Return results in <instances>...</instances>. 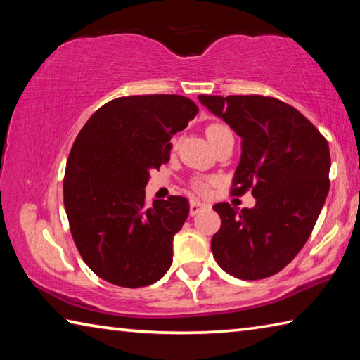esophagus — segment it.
Here are the masks:
<instances>
[{"label":"esophagus","mask_w":360,"mask_h":360,"mask_svg":"<svg viewBox=\"0 0 360 360\" xmlns=\"http://www.w3.org/2000/svg\"><path fill=\"white\" fill-rule=\"evenodd\" d=\"M206 205L202 202H197V200H191V216L198 214L200 211L205 210Z\"/></svg>","instance_id":"esophagus-1"}]
</instances>
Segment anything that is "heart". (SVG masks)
I'll use <instances>...</instances> for the list:
<instances>
[{
    "mask_svg": "<svg viewBox=\"0 0 360 360\" xmlns=\"http://www.w3.org/2000/svg\"><path fill=\"white\" fill-rule=\"evenodd\" d=\"M206 136L211 141L212 146H216L217 143H221L224 138H229V136H233L231 135V131L227 125L224 124H211L208 129H206ZM210 186H211V181L210 179H195L192 182V187L195 192L198 193H208L210 192Z\"/></svg>",
    "mask_w": 360,
    "mask_h": 360,
    "instance_id": "1",
    "label": "heart"
}]
</instances>
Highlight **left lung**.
<instances>
[{"mask_svg":"<svg viewBox=\"0 0 360 360\" xmlns=\"http://www.w3.org/2000/svg\"><path fill=\"white\" fill-rule=\"evenodd\" d=\"M241 136L231 195L251 188L254 208L212 206L221 229L212 255L229 275L254 281L276 275L300 252L330 187L327 139L304 115L271 96L200 95Z\"/></svg>","mask_w":360,"mask_h":360,"instance_id":"1","label":"left lung"}]
</instances>
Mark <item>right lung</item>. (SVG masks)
<instances>
[{
  "label": "right lung",
  "instance_id": "right-lung-1",
  "mask_svg": "<svg viewBox=\"0 0 360 360\" xmlns=\"http://www.w3.org/2000/svg\"><path fill=\"white\" fill-rule=\"evenodd\" d=\"M198 112L181 95L120 96L79 131L63 179L72 240L96 276L120 288H144L173 262V238L188 202L172 195L146 203L150 169L169 160L173 138Z\"/></svg>",
  "mask_w": 360,
  "mask_h": 360
}]
</instances>
